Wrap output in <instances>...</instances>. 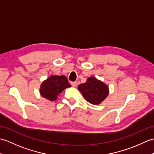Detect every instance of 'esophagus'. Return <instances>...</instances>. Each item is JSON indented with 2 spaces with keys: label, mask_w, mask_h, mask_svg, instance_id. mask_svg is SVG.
Returning <instances> with one entry per match:
<instances>
[{
  "label": "esophagus",
  "mask_w": 154,
  "mask_h": 154,
  "mask_svg": "<svg viewBox=\"0 0 154 154\" xmlns=\"http://www.w3.org/2000/svg\"><path fill=\"white\" fill-rule=\"evenodd\" d=\"M71 85L73 87H75L77 86V82H76V81H74V82H71Z\"/></svg>",
  "instance_id": "1"
}]
</instances>
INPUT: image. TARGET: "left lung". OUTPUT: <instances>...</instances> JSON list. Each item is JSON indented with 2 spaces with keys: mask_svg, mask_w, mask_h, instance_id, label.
Masks as SVG:
<instances>
[{
  "mask_svg": "<svg viewBox=\"0 0 154 154\" xmlns=\"http://www.w3.org/2000/svg\"><path fill=\"white\" fill-rule=\"evenodd\" d=\"M78 89L87 101L93 104H100L109 94V87L93 77H89L86 83L79 85Z\"/></svg>",
  "mask_w": 154,
  "mask_h": 154,
  "instance_id": "1",
  "label": "left lung"
}]
</instances>
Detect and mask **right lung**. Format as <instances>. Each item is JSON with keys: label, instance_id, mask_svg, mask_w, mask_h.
I'll list each match as a JSON object with an SVG mask.
<instances>
[{"label": "right lung", "instance_id": "add662e5", "mask_svg": "<svg viewBox=\"0 0 154 154\" xmlns=\"http://www.w3.org/2000/svg\"><path fill=\"white\" fill-rule=\"evenodd\" d=\"M70 87L71 85L68 82L66 77L63 75H53L42 83L40 88V94L42 97L49 100L54 101L57 99L59 94L65 89Z\"/></svg>", "mask_w": 154, "mask_h": 154}]
</instances>
